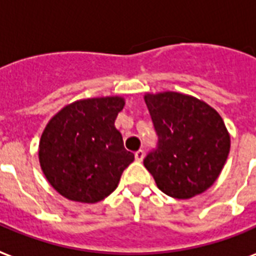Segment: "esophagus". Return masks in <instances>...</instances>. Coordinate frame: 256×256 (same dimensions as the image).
Instances as JSON below:
<instances>
[{
	"instance_id": "34e87169",
	"label": "esophagus",
	"mask_w": 256,
	"mask_h": 256,
	"mask_svg": "<svg viewBox=\"0 0 256 256\" xmlns=\"http://www.w3.org/2000/svg\"><path fill=\"white\" fill-rule=\"evenodd\" d=\"M134 156H136V160H137V162H142L145 153H144V150H141V149H140V150H137V152H136V154H134Z\"/></svg>"
}]
</instances>
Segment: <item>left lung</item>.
<instances>
[{
    "mask_svg": "<svg viewBox=\"0 0 256 256\" xmlns=\"http://www.w3.org/2000/svg\"><path fill=\"white\" fill-rule=\"evenodd\" d=\"M157 145L144 166L166 196L187 200L208 190L222 170L230 140L218 112L187 94H146Z\"/></svg>",
    "mask_w": 256,
    "mask_h": 256,
    "instance_id": "left-lung-1",
    "label": "left lung"
}]
</instances>
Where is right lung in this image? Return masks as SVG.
<instances>
[{
    "label": "right lung",
    "instance_id": "obj_1",
    "mask_svg": "<svg viewBox=\"0 0 256 256\" xmlns=\"http://www.w3.org/2000/svg\"><path fill=\"white\" fill-rule=\"evenodd\" d=\"M123 106L120 98L80 100L48 122L39 144V160L60 196L94 204L116 188L134 160L114 124Z\"/></svg>",
    "mask_w": 256,
    "mask_h": 256
}]
</instances>
